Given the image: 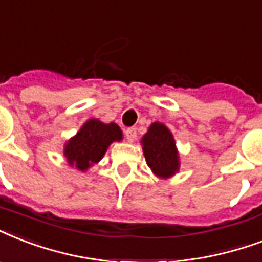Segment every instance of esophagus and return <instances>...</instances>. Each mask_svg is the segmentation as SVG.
<instances>
[{"mask_svg":"<svg viewBox=\"0 0 262 262\" xmlns=\"http://www.w3.org/2000/svg\"><path fill=\"white\" fill-rule=\"evenodd\" d=\"M125 138L128 142H134L135 138H137V128L135 127H129V128L125 129Z\"/></svg>","mask_w":262,"mask_h":262,"instance_id":"obj_1","label":"esophagus"}]
</instances>
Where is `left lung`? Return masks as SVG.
I'll use <instances>...</instances> for the list:
<instances>
[{"mask_svg": "<svg viewBox=\"0 0 262 262\" xmlns=\"http://www.w3.org/2000/svg\"><path fill=\"white\" fill-rule=\"evenodd\" d=\"M143 154L154 175L167 179L179 171V154L171 131L156 121L142 138Z\"/></svg>", "mask_w": 262, "mask_h": 262, "instance_id": "obj_1", "label": "left lung"}]
</instances>
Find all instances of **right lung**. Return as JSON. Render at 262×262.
I'll return each mask as SVG.
<instances>
[{
	"mask_svg": "<svg viewBox=\"0 0 262 262\" xmlns=\"http://www.w3.org/2000/svg\"><path fill=\"white\" fill-rule=\"evenodd\" d=\"M121 139L123 133L117 124H105L98 119H90L67 142L64 156L71 167L84 172L102 159L112 142Z\"/></svg>",
	"mask_w": 262,
	"mask_h": 262,
	"instance_id": "obj_1",
	"label": "right lung"
}]
</instances>
